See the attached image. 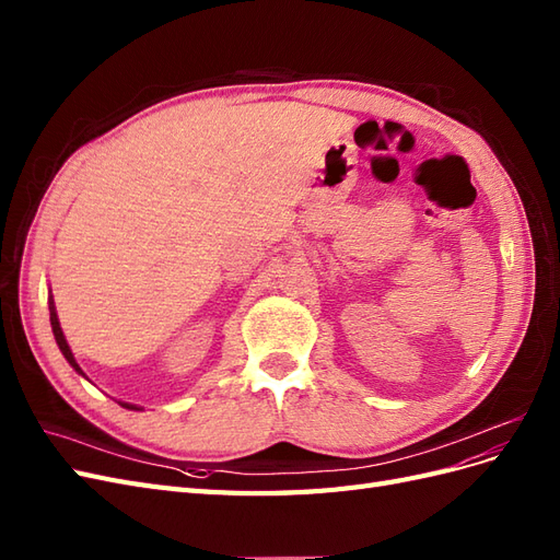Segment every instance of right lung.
<instances>
[{
	"instance_id": "right-lung-1",
	"label": "right lung",
	"mask_w": 560,
	"mask_h": 560,
	"mask_svg": "<svg viewBox=\"0 0 560 560\" xmlns=\"http://www.w3.org/2000/svg\"><path fill=\"white\" fill-rule=\"evenodd\" d=\"M48 311H50V327H54V336H56V341H58V348L62 350V354H65V360L70 362L79 374L83 376V371H81V366L74 362V354H72V350H70V346H67V341H65V336H62V329H60V325H58V315H56V311H54V299H50V306H48ZM121 406H126V409H138V406H132V404H121Z\"/></svg>"
}]
</instances>
